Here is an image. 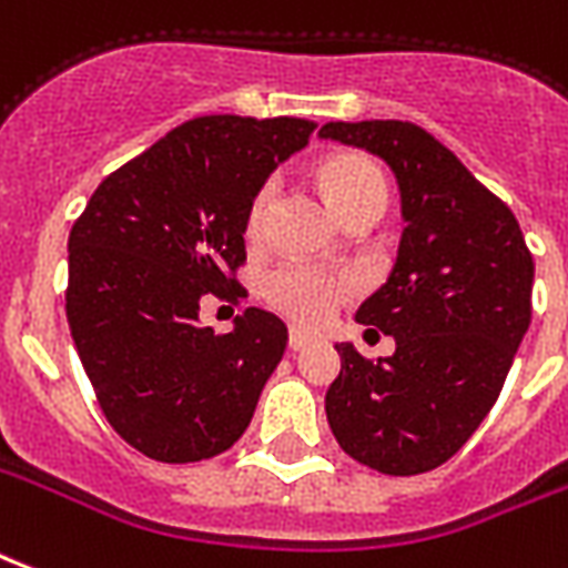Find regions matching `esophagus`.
Returning <instances> with one entry per match:
<instances>
[{"mask_svg": "<svg viewBox=\"0 0 568 568\" xmlns=\"http://www.w3.org/2000/svg\"><path fill=\"white\" fill-rule=\"evenodd\" d=\"M310 343H313V337H310V334H304V331H297V327H292V331H288V348H292V352H304Z\"/></svg>", "mask_w": 568, "mask_h": 568, "instance_id": "obj_1", "label": "esophagus"}]
</instances>
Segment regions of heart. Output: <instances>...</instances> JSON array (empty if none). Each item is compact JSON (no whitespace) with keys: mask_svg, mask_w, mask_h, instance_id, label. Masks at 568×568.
Here are the masks:
<instances>
[{"mask_svg":"<svg viewBox=\"0 0 568 568\" xmlns=\"http://www.w3.org/2000/svg\"><path fill=\"white\" fill-rule=\"evenodd\" d=\"M327 195L334 199L339 213H346L355 201L367 199L373 192H385V178L379 165L361 153H337L322 165ZM276 180L267 178L262 186L252 192L250 207L243 216V231L252 243H258L267 231V213H271ZM264 301L283 313L292 322L304 327L325 325L334 316L339 304L355 292V280L343 271H327L318 264L283 262L264 276Z\"/></svg>","mask_w":568,"mask_h":568,"instance_id":"obj_1","label":"heart"}]
</instances>
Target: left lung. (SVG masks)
Returning <instances> with one entry per match:
<instances>
[{"mask_svg": "<svg viewBox=\"0 0 568 568\" xmlns=\"http://www.w3.org/2000/svg\"><path fill=\"white\" fill-rule=\"evenodd\" d=\"M400 183V255L358 310L397 348L369 361L339 343L325 413L339 448L385 476H418L455 457L497 403L532 318V255L508 204L422 125L327 123Z\"/></svg>", "mask_w": 568, "mask_h": 568, "instance_id": "1", "label": "left lung"}]
</instances>
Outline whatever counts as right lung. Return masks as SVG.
<instances>
[{
	"mask_svg": "<svg viewBox=\"0 0 568 568\" xmlns=\"http://www.w3.org/2000/svg\"><path fill=\"white\" fill-rule=\"evenodd\" d=\"M313 129L301 116H195L108 174L71 225V337L104 418L141 455L192 464L250 427L288 331L255 306L231 334L201 327L199 313L246 297L252 192Z\"/></svg>",
	"mask_w": 568,
	"mask_h": 568,
	"instance_id": "add662e5",
	"label": "right lung"
}]
</instances>
